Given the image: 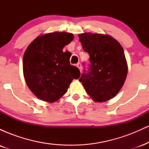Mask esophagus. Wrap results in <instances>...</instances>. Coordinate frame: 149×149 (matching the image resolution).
<instances>
[{
	"label": "esophagus",
	"mask_w": 149,
	"mask_h": 149,
	"mask_svg": "<svg viewBox=\"0 0 149 149\" xmlns=\"http://www.w3.org/2000/svg\"><path fill=\"white\" fill-rule=\"evenodd\" d=\"M76 66H77V67H78V69H79L80 71H82V66H81V64H80V63H78V64H76Z\"/></svg>",
	"instance_id": "esophagus-1"
}]
</instances>
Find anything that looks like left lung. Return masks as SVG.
Here are the masks:
<instances>
[{
	"label": "left lung",
	"mask_w": 149,
	"mask_h": 149,
	"mask_svg": "<svg viewBox=\"0 0 149 149\" xmlns=\"http://www.w3.org/2000/svg\"><path fill=\"white\" fill-rule=\"evenodd\" d=\"M83 49L90 54L88 73L79 79L85 91L96 102L113 98L123 86L127 63L122 46L107 34L83 33L78 35Z\"/></svg>",
	"instance_id": "obj_1"
}]
</instances>
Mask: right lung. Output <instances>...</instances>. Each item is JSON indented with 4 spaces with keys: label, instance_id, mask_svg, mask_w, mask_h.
Here are the masks:
<instances>
[{
    "label": "right lung",
    "instance_id": "1",
    "mask_svg": "<svg viewBox=\"0 0 149 149\" xmlns=\"http://www.w3.org/2000/svg\"><path fill=\"white\" fill-rule=\"evenodd\" d=\"M74 38L68 32L39 36L27 47L23 57V73L27 86L38 98L53 103L67 92L79 69L70 64L71 53L63 48Z\"/></svg>",
    "mask_w": 149,
    "mask_h": 149
}]
</instances>
